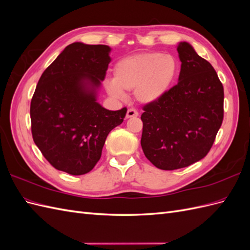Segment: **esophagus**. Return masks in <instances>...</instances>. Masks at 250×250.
<instances>
[{"label": "esophagus", "mask_w": 250, "mask_h": 250, "mask_svg": "<svg viewBox=\"0 0 250 250\" xmlns=\"http://www.w3.org/2000/svg\"><path fill=\"white\" fill-rule=\"evenodd\" d=\"M139 116V112L137 110H134L132 108L128 109L127 113H126V118L129 119V118H134V117H138Z\"/></svg>", "instance_id": "34e87169"}]
</instances>
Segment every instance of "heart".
Wrapping results in <instances>:
<instances>
[{
    "mask_svg": "<svg viewBox=\"0 0 250 250\" xmlns=\"http://www.w3.org/2000/svg\"><path fill=\"white\" fill-rule=\"evenodd\" d=\"M179 72L176 58L162 53H141L127 56L113 66V78L105 81L106 92L115 98H124L133 90L141 104L158 101L173 86Z\"/></svg>",
    "mask_w": 250,
    "mask_h": 250,
    "instance_id": "heart-1",
    "label": "heart"
}]
</instances>
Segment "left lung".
<instances>
[{"instance_id":"obj_1","label":"left lung","mask_w":250,"mask_h":250,"mask_svg":"<svg viewBox=\"0 0 250 250\" xmlns=\"http://www.w3.org/2000/svg\"><path fill=\"white\" fill-rule=\"evenodd\" d=\"M178 83L146 104L141 145L156 168L176 170L206 156L223 121L224 90L214 67L190 43L179 42Z\"/></svg>"}]
</instances>
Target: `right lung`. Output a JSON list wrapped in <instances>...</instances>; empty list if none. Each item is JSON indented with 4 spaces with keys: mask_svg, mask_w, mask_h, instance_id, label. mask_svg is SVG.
<instances>
[{
    "mask_svg": "<svg viewBox=\"0 0 250 250\" xmlns=\"http://www.w3.org/2000/svg\"><path fill=\"white\" fill-rule=\"evenodd\" d=\"M105 44H69L42 75L30 105L31 131L44 158L59 171L83 175L100 160L108 133L127 108L108 110L97 89L110 62Z\"/></svg>",
    "mask_w": 250,
    "mask_h": 250,
    "instance_id": "right-lung-1",
    "label": "right lung"
}]
</instances>
